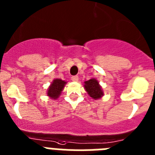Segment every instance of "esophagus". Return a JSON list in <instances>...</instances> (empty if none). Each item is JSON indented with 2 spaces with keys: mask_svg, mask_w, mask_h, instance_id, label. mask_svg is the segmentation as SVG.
Here are the masks:
<instances>
[{
  "mask_svg": "<svg viewBox=\"0 0 155 155\" xmlns=\"http://www.w3.org/2000/svg\"><path fill=\"white\" fill-rule=\"evenodd\" d=\"M71 79H72L73 82H78V80H79V77H78L77 76H72V78H71Z\"/></svg>",
  "mask_w": 155,
  "mask_h": 155,
  "instance_id": "esophagus-1",
  "label": "esophagus"
}]
</instances>
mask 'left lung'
<instances>
[{"mask_svg": "<svg viewBox=\"0 0 155 155\" xmlns=\"http://www.w3.org/2000/svg\"><path fill=\"white\" fill-rule=\"evenodd\" d=\"M84 89L91 98L93 100H99L104 97V91L99 81L95 78L84 82Z\"/></svg>", "mask_w": 155, "mask_h": 155, "instance_id": "obj_1", "label": "left lung"}]
</instances>
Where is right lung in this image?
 Returning a JSON list of instances; mask_svg holds the SVG:
<instances>
[{
  "label": "right lung",
  "instance_id": "obj_1",
  "mask_svg": "<svg viewBox=\"0 0 155 155\" xmlns=\"http://www.w3.org/2000/svg\"><path fill=\"white\" fill-rule=\"evenodd\" d=\"M67 82L61 79H55L47 90V96L51 100H56L62 93Z\"/></svg>",
  "mask_w": 155,
  "mask_h": 155
}]
</instances>
